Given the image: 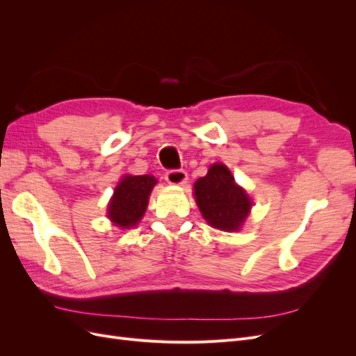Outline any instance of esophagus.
I'll return each mask as SVG.
<instances>
[{
  "label": "esophagus",
  "mask_w": 356,
  "mask_h": 356,
  "mask_svg": "<svg viewBox=\"0 0 356 356\" xmlns=\"http://www.w3.org/2000/svg\"><path fill=\"white\" fill-rule=\"evenodd\" d=\"M165 179L169 182V184L182 186L186 184L187 181V172L184 169H170L166 172Z\"/></svg>",
  "instance_id": "esophagus-1"
}]
</instances>
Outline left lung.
<instances>
[{
	"label": "left lung",
	"mask_w": 356,
	"mask_h": 356,
	"mask_svg": "<svg viewBox=\"0 0 356 356\" xmlns=\"http://www.w3.org/2000/svg\"><path fill=\"white\" fill-rule=\"evenodd\" d=\"M195 196L203 218L224 232L239 230L251 209L250 197L221 163L211 166L208 175L196 181Z\"/></svg>",
	"instance_id": "1"
}]
</instances>
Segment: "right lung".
I'll return each instance as SVG.
<instances>
[{"mask_svg": "<svg viewBox=\"0 0 356 356\" xmlns=\"http://www.w3.org/2000/svg\"><path fill=\"white\" fill-rule=\"evenodd\" d=\"M156 182L152 175H127L122 179L108 207V217L117 227H134L141 220L147 209L149 191Z\"/></svg>", "mask_w": 356, "mask_h": 356, "instance_id": "add662e5", "label": "right lung"}]
</instances>
